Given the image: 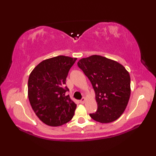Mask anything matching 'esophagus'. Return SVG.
Returning <instances> with one entry per match:
<instances>
[{"label":"esophagus","mask_w":156,"mask_h":156,"mask_svg":"<svg viewBox=\"0 0 156 156\" xmlns=\"http://www.w3.org/2000/svg\"><path fill=\"white\" fill-rule=\"evenodd\" d=\"M85 100H86V98L84 97H82L81 100L80 101V102L81 104H84V102H85Z\"/></svg>","instance_id":"1"}]
</instances>
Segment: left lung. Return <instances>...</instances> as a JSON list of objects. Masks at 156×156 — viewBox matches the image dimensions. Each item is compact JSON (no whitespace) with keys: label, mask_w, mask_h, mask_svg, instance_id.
<instances>
[{"label":"left lung","mask_w":156,"mask_h":156,"mask_svg":"<svg viewBox=\"0 0 156 156\" xmlns=\"http://www.w3.org/2000/svg\"><path fill=\"white\" fill-rule=\"evenodd\" d=\"M78 66L90 81L95 92L97 111L90 114L94 121L108 123L123 113L131 94L129 72L117 62L101 55L82 58Z\"/></svg>","instance_id":"obj_1"}]
</instances>
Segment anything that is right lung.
<instances>
[{
  "instance_id": "1",
  "label": "right lung",
  "mask_w": 156,
  "mask_h": 156,
  "mask_svg": "<svg viewBox=\"0 0 156 156\" xmlns=\"http://www.w3.org/2000/svg\"><path fill=\"white\" fill-rule=\"evenodd\" d=\"M77 58L59 55L42 61L29 75L28 97L33 110L45 124L57 127L74 117L76 105L66 94L68 72Z\"/></svg>"
}]
</instances>
